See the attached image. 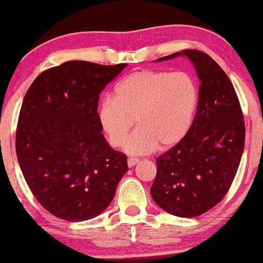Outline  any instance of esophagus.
I'll return each instance as SVG.
<instances>
[{
    "label": "esophagus",
    "mask_w": 263,
    "mask_h": 263,
    "mask_svg": "<svg viewBox=\"0 0 263 263\" xmlns=\"http://www.w3.org/2000/svg\"><path fill=\"white\" fill-rule=\"evenodd\" d=\"M138 163H139V159H136V158H129V159H128V166L129 167H134Z\"/></svg>",
    "instance_id": "obj_1"
}]
</instances>
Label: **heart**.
<instances>
[{
  "label": "heart",
  "instance_id": "heart-1",
  "mask_svg": "<svg viewBox=\"0 0 263 263\" xmlns=\"http://www.w3.org/2000/svg\"><path fill=\"white\" fill-rule=\"evenodd\" d=\"M199 99L194 79L184 71L143 69L125 77L99 107V122L112 147L124 144L132 156L171 148L189 132Z\"/></svg>",
  "mask_w": 263,
  "mask_h": 263
}]
</instances>
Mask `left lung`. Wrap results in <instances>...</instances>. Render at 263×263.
Instances as JSON below:
<instances>
[{
	"label": "left lung",
	"mask_w": 263,
	"mask_h": 263,
	"mask_svg": "<svg viewBox=\"0 0 263 263\" xmlns=\"http://www.w3.org/2000/svg\"><path fill=\"white\" fill-rule=\"evenodd\" d=\"M186 56L200 80L199 103L184 139L158 157L151 195L181 218L206 213L226 195L238 170L246 127L238 97L220 66L199 50H183L157 61Z\"/></svg>",
	"instance_id": "left-lung-1"
}]
</instances>
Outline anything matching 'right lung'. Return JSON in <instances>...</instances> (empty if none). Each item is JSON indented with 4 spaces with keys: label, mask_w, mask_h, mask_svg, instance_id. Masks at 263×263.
Returning <instances> with one entry per match:
<instances>
[{
    "label": "right lung",
    "mask_w": 263,
    "mask_h": 263,
    "mask_svg": "<svg viewBox=\"0 0 263 263\" xmlns=\"http://www.w3.org/2000/svg\"><path fill=\"white\" fill-rule=\"evenodd\" d=\"M125 67L69 61L39 74L25 95L17 161L32 194L57 218L99 215L127 174V156L106 142L97 112L99 95Z\"/></svg>",
    "instance_id": "obj_1"
}]
</instances>
